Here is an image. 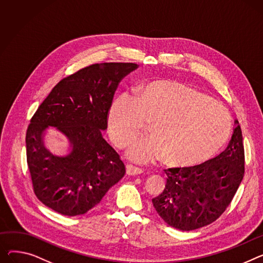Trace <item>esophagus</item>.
I'll use <instances>...</instances> for the list:
<instances>
[{
	"mask_svg": "<svg viewBox=\"0 0 263 263\" xmlns=\"http://www.w3.org/2000/svg\"><path fill=\"white\" fill-rule=\"evenodd\" d=\"M126 170H127V174H129V176H136V174H142L144 172L142 168L133 166L131 164H128L126 166Z\"/></svg>",
	"mask_w": 263,
	"mask_h": 263,
	"instance_id": "1",
	"label": "esophagus"
}]
</instances>
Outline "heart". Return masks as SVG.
<instances>
[{
    "mask_svg": "<svg viewBox=\"0 0 263 263\" xmlns=\"http://www.w3.org/2000/svg\"><path fill=\"white\" fill-rule=\"evenodd\" d=\"M149 124V136L128 151L136 163L162 157L170 167L206 161L227 141L231 116L223 104L178 81L157 80L141 85L132 100L116 98L109 111L108 130L117 148L128 147Z\"/></svg>",
    "mask_w": 263,
    "mask_h": 263,
    "instance_id": "obj_1",
    "label": "heart"
}]
</instances>
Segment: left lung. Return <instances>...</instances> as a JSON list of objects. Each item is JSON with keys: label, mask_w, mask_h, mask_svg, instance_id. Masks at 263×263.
<instances>
[{"label": "left lung", "mask_w": 263, "mask_h": 263, "mask_svg": "<svg viewBox=\"0 0 263 263\" xmlns=\"http://www.w3.org/2000/svg\"><path fill=\"white\" fill-rule=\"evenodd\" d=\"M236 128L227 148L203 164L164 170L167 182L152 199L155 211L171 227L194 231L215 222L229 207L244 176L242 131Z\"/></svg>", "instance_id": "obj_1"}]
</instances>
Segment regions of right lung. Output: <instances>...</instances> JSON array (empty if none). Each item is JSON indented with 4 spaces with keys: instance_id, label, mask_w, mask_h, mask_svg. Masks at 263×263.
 I'll return each instance as SVG.
<instances>
[{
    "instance_id": "1",
    "label": "right lung",
    "mask_w": 263,
    "mask_h": 263,
    "mask_svg": "<svg viewBox=\"0 0 263 263\" xmlns=\"http://www.w3.org/2000/svg\"><path fill=\"white\" fill-rule=\"evenodd\" d=\"M138 67L104 62L83 67L60 80L30 119L26 159L34 195L64 216H79L96 206L126 173L119 154L101 136L121 79ZM55 126L70 139L72 151L60 158L43 145V133Z\"/></svg>"
}]
</instances>
